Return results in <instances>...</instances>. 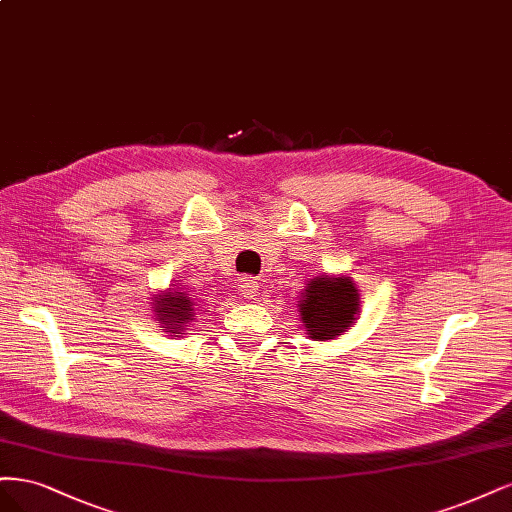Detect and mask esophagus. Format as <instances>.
<instances>
[{
	"label": "esophagus",
	"instance_id": "obj_1",
	"mask_svg": "<svg viewBox=\"0 0 512 512\" xmlns=\"http://www.w3.org/2000/svg\"><path fill=\"white\" fill-rule=\"evenodd\" d=\"M238 291H240L242 298H249V300H253L255 295H257V291H259L257 278H255V276H242V278H240V283H238Z\"/></svg>",
	"mask_w": 512,
	"mask_h": 512
}]
</instances>
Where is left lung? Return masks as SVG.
Here are the masks:
<instances>
[{
  "instance_id": "obj_1",
  "label": "left lung",
  "mask_w": 512,
  "mask_h": 512,
  "mask_svg": "<svg viewBox=\"0 0 512 512\" xmlns=\"http://www.w3.org/2000/svg\"><path fill=\"white\" fill-rule=\"evenodd\" d=\"M298 306L310 338L329 340L353 325L359 293L351 278H312Z\"/></svg>"
}]
</instances>
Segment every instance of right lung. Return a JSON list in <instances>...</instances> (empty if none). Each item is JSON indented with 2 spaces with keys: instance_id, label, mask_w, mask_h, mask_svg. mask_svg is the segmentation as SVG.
<instances>
[{
  "instance_id": "obj_1",
  "label": "right lung",
  "mask_w": 512,
  "mask_h": 512,
  "mask_svg": "<svg viewBox=\"0 0 512 512\" xmlns=\"http://www.w3.org/2000/svg\"><path fill=\"white\" fill-rule=\"evenodd\" d=\"M193 302L189 298V293H180V291H170L166 298L157 300L155 312H159V321L163 325H168L170 334H176L178 329L187 327L189 321H193Z\"/></svg>"
}]
</instances>
